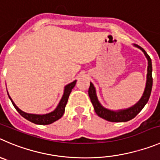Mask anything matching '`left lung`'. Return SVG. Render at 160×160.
<instances>
[{"mask_svg":"<svg viewBox=\"0 0 160 160\" xmlns=\"http://www.w3.org/2000/svg\"><path fill=\"white\" fill-rule=\"evenodd\" d=\"M134 46L140 50H142L143 53L145 55L146 58L148 60V73H147V81H146V87L144 89V94H143L142 97L137 103L132 107H129V108L125 109V110H110L108 109L105 108L101 105V103L98 102V98L96 95V91H95L94 85L92 83H90V87H89L88 90V95L91 98V101L92 102L94 109H95V113L97 115L99 116L102 118L105 119V120L109 121L111 122H128V121L131 120V119L134 118L137 114L141 112V110L144 108V106L148 101L149 98H150L151 92H152V60H151L150 57L148 56L145 50L141 47L138 45H135Z\"/></svg>","mask_w":160,"mask_h":160,"instance_id":"obj_1","label":"left lung"}]
</instances>
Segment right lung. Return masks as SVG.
<instances>
[{"label":"right lung","mask_w":160,"mask_h":160,"mask_svg":"<svg viewBox=\"0 0 160 160\" xmlns=\"http://www.w3.org/2000/svg\"><path fill=\"white\" fill-rule=\"evenodd\" d=\"M76 83H77V80H74L73 82L68 83V84L65 86V89H64V94L62 95V99L60 100L59 103H58V107H56V109L53 111L46 114H34L26 113V112L23 111L20 109L18 108L17 106L14 103V102L11 98V97L9 95H8V97H9L10 100L12 101L15 108L16 109V110L19 112V114L22 117H23L27 120L30 121V122H33V123L37 124V125H49V124H51L58 121V119H60L63 116L64 113H65V106H66L67 102H68V96H69L70 93H71L72 89L75 87Z\"/></svg>","instance_id":"obj_1"}]
</instances>
